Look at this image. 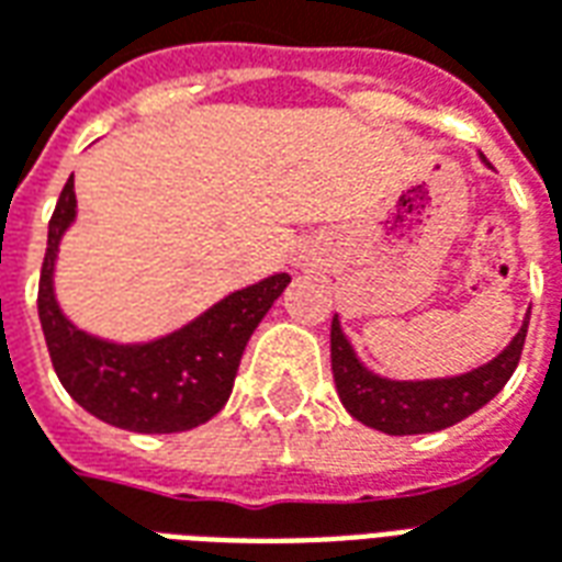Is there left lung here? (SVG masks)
<instances>
[{
  "label": "left lung",
  "mask_w": 562,
  "mask_h": 562,
  "mask_svg": "<svg viewBox=\"0 0 562 562\" xmlns=\"http://www.w3.org/2000/svg\"><path fill=\"white\" fill-rule=\"evenodd\" d=\"M482 156V153H479ZM487 165V159L482 156ZM530 313L524 316L518 334L508 346L482 367H472L458 376L439 379H389L373 373L358 358L349 337L342 334L340 316L330 322V370L346 413L373 430L389 436H415L446 430L451 424L479 413L503 391L520 361V349L527 340Z\"/></svg>",
  "instance_id": "left-lung-1"
}]
</instances>
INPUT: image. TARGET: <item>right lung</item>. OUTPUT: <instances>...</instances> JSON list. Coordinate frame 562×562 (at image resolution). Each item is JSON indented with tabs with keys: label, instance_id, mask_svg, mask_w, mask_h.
<instances>
[{
	"label": "right lung",
	"instance_id": "add662e5",
	"mask_svg": "<svg viewBox=\"0 0 562 562\" xmlns=\"http://www.w3.org/2000/svg\"><path fill=\"white\" fill-rule=\"evenodd\" d=\"M78 220L75 173L47 225L38 318L47 352L71 401L99 422L132 434H183L210 422L228 403L246 342L292 282L270 273L198 313L156 340L116 342L78 328L56 297V258Z\"/></svg>",
	"mask_w": 562,
	"mask_h": 562
}]
</instances>
